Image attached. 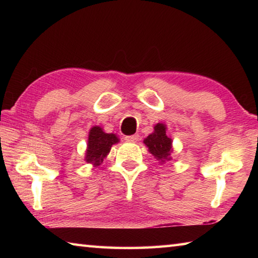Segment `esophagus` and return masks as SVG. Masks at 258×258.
<instances>
[{
    "label": "esophagus",
    "mask_w": 258,
    "mask_h": 258,
    "mask_svg": "<svg viewBox=\"0 0 258 258\" xmlns=\"http://www.w3.org/2000/svg\"><path fill=\"white\" fill-rule=\"evenodd\" d=\"M125 141L127 142H137L139 140V134H134V135H126L124 138Z\"/></svg>",
    "instance_id": "34e87169"
}]
</instances>
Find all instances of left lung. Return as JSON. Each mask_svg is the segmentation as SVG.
<instances>
[{"label":"left lung","mask_w":258,"mask_h":258,"mask_svg":"<svg viewBox=\"0 0 258 258\" xmlns=\"http://www.w3.org/2000/svg\"><path fill=\"white\" fill-rule=\"evenodd\" d=\"M154 133L145 139V145L148 147L150 154L157 160L164 163L165 160L171 159L172 154V139L166 134V125L158 123L154 126Z\"/></svg>","instance_id":"1"}]
</instances>
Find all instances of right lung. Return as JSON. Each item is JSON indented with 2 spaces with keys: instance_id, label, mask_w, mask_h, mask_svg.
I'll list each match as a JSON object with an SVG mask.
<instances>
[{
  "instance_id": "right-lung-1",
  "label": "right lung",
  "mask_w": 258,
  "mask_h": 258,
  "mask_svg": "<svg viewBox=\"0 0 258 258\" xmlns=\"http://www.w3.org/2000/svg\"><path fill=\"white\" fill-rule=\"evenodd\" d=\"M118 142L119 139L116 137V134L106 133L100 126H93L90 130L89 140H87L86 163L99 166L110 152L111 146Z\"/></svg>"
}]
</instances>
